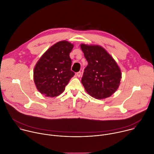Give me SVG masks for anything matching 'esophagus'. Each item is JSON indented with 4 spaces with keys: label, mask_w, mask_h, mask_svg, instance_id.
<instances>
[{
    "label": "esophagus",
    "mask_w": 154,
    "mask_h": 154,
    "mask_svg": "<svg viewBox=\"0 0 154 154\" xmlns=\"http://www.w3.org/2000/svg\"><path fill=\"white\" fill-rule=\"evenodd\" d=\"M76 75L78 77H80L81 76V72H78L76 73Z\"/></svg>",
    "instance_id": "obj_1"
}]
</instances>
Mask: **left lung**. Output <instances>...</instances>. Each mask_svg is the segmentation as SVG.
<instances>
[{"instance_id":"obj_1","label":"left lung","mask_w":154,"mask_h":154,"mask_svg":"<svg viewBox=\"0 0 154 154\" xmlns=\"http://www.w3.org/2000/svg\"><path fill=\"white\" fill-rule=\"evenodd\" d=\"M88 61L82 79L86 91L92 97L103 99L116 91L122 74L116 61L102 46L81 44Z\"/></svg>"}]
</instances>
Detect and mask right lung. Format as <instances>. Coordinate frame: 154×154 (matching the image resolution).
Listing matches in <instances>:
<instances>
[{"mask_svg":"<svg viewBox=\"0 0 154 154\" xmlns=\"http://www.w3.org/2000/svg\"><path fill=\"white\" fill-rule=\"evenodd\" d=\"M74 45L67 41H59L49 48L39 59L33 71V79L38 91L54 97L65 90L74 72L71 70L69 54Z\"/></svg>","mask_w":154,"mask_h":154,"instance_id":"1","label":"right lung"}]
</instances>
